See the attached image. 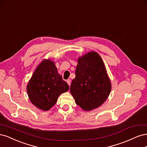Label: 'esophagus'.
Wrapping results in <instances>:
<instances>
[{"label": "esophagus", "mask_w": 147, "mask_h": 147, "mask_svg": "<svg viewBox=\"0 0 147 147\" xmlns=\"http://www.w3.org/2000/svg\"><path fill=\"white\" fill-rule=\"evenodd\" d=\"M67 82L68 83V84L69 85V86H70V85H71V80L70 79H68L67 80Z\"/></svg>", "instance_id": "34e87169"}]
</instances>
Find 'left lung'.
Here are the masks:
<instances>
[{"label": "left lung", "instance_id": "obj_1", "mask_svg": "<svg viewBox=\"0 0 147 147\" xmlns=\"http://www.w3.org/2000/svg\"><path fill=\"white\" fill-rule=\"evenodd\" d=\"M75 74L70 92L77 105L85 111L100 106L111 90V81L100 55L90 52L79 58Z\"/></svg>", "mask_w": 147, "mask_h": 147}]
</instances>
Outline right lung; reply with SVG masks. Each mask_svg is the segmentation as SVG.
I'll return each instance as SVG.
<instances>
[{
  "instance_id": "obj_1",
  "label": "right lung",
  "mask_w": 147,
  "mask_h": 147,
  "mask_svg": "<svg viewBox=\"0 0 147 147\" xmlns=\"http://www.w3.org/2000/svg\"><path fill=\"white\" fill-rule=\"evenodd\" d=\"M69 86L57 73L54 62L45 60L38 66L27 84L28 96L33 105L48 111L61 93L67 92Z\"/></svg>"
}]
</instances>
